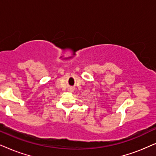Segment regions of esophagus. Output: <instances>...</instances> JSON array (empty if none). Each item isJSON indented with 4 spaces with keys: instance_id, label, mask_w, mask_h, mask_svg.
I'll return each instance as SVG.
<instances>
[{
    "instance_id": "1",
    "label": "esophagus",
    "mask_w": 156,
    "mask_h": 156,
    "mask_svg": "<svg viewBox=\"0 0 156 156\" xmlns=\"http://www.w3.org/2000/svg\"><path fill=\"white\" fill-rule=\"evenodd\" d=\"M68 91H70V92H73L74 88H73V87H70V88H68Z\"/></svg>"
}]
</instances>
